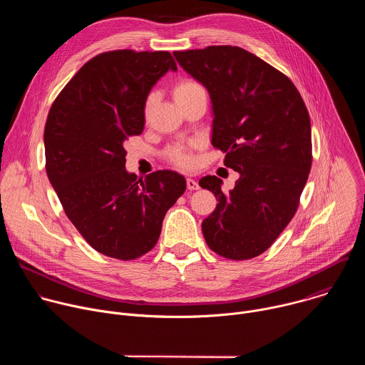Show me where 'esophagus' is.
<instances>
[{"label": "esophagus", "instance_id": "1", "mask_svg": "<svg viewBox=\"0 0 365 365\" xmlns=\"http://www.w3.org/2000/svg\"><path fill=\"white\" fill-rule=\"evenodd\" d=\"M186 186H187L189 190H196V189H199L197 182L193 180V179H186Z\"/></svg>", "mask_w": 365, "mask_h": 365}]
</instances>
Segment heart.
Wrapping results in <instances>:
<instances>
[{
	"mask_svg": "<svg viewBox=\"0 0 365 365\" xmlns=\"http://www.w3.org/2000/svg\"><path fill=\"white\" fill-rule=\"evenodd\" d=\"M199 92H203V88L192 81V79H182L179 81L175 88H173V96L176 99V102L183 103L185 101L193 98L195 95H197ZM153 103H154V93H150L145 99L144 103V115L147 117L153 108ZM192 148L193 144L192 143H176L173 145H170L166 150V158L176 166L187 169L193 166V158H192Z\"/></svg>",
	"mask_w": 365,
	"mask_h": 365,
	"instance_id": "obj_1",
	"label": "heart"
}]
</instances>
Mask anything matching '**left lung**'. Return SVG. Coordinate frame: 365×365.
I'll return each mask as SVG.
<instances>
[{
    "mask_svg": "<svg viewBox=\"0 0 365 365\" xmlns=\"http://www.w3.org/2000/svg\"><path fill=\"white\" fill-rule=\"evenodd\" d=\"M179 65L212 101V145L240 173L228 193L222 180L199 186L218 203L203 220L205 241L218 255L248 259L263 254L294 217L312 166L310 118L294 83L237 46L175 51Z\"/></svg>",
    "mask_w": 365,
    "mask_h": 365,
    "instance_id": "1",
    "label": "left lung"
}]
</instances>
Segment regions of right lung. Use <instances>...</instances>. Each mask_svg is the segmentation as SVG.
Listing matches in <instances>:
<instances>
[{
    "mask_svg": "<svg viewBox=\"0 0 365 365\" xmlns=\"http://www.w3.org/2000/svg\"><path fill=\"white\" fill-rule=\"evenodd\" d=\"M168 71H178L169 51L101 53L61 91L44 127L46 173L66 217L93 250L123 262L155 245L186 190L173 170H125L124 141L143 133L147 95Z\"/></svg>",
    "mask_w": 365,
    "mask_h": 365,
    "instance_id": "right-lung-1",
    "label": "right lung"
}]
</instances>
